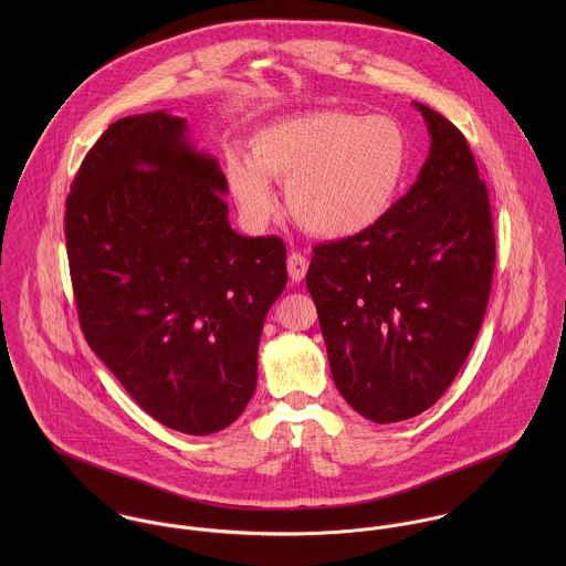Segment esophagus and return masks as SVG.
I'll use <instances>...</instances> for the list:
<instances>
[{
    "mask_svg": "<svg viewBox=\"0 0 566 566\" xmlns=\"http://www.w3.org/2000/svg\"><path fill=\"white\" fill-rule=\"evenodd\" d=\"M307 268H310V261H307L305 254L292 252V254L287 256V272H290L292 281L301 283V281L305 279V274H307Z\"/></svg>",
    "mask_w": 566,
    "mask_h": 566,
    "instance_id": "1",
    "label": "esophagus"
}]
</instances>
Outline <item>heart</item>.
Listing matches in <instances>:
<instances>
[{
	"mask_svg": "<svg viewBox=\"0 0 566 566\" xmlns=\"http://www.w3.org/2000/svg\"><path fill=\"white\" fill-rule=\"evenodd\" d=\"M248 155L227 161L229 187L252 227L276 213L270 178L287 182L292 216L310 233L346 240L395 209L409 169V142L388 115L318 108L261 126Z\"/></svg>",
	"mask_w": 566,
	"mask_h": 566,
	"instance_id": "heart-1",
	"label": "heart"
}]
</instances>
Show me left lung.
<instances>
[{
	"instance_id": "left-lung-1",
	"label": "left lung",
	"mask_w": 566,
	"mask_h": 566,
	"mask_svg": "<svg viewBox=\"0 0 566 566\" xmlns=\"http://www.w3.org/2000/svg\"><path fill=\"white\" fill-rule=\"evenodd\" d=\"M431 148L416 182L375 229L314 248L316 303L335 388L386 424L422 413L464 366L494 270L485 185L464 135L413 102Z\"/></svg>"
}]
</instances>
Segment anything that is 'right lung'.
<instances>
[{"instance_id":"obj_1","label":"right lung","mask_w":566,"mask_h":566,"mask_svg":"<svg viewBox=\"0 0 566 566\" xmlns=\"http://www.w3.org/2000/svg\"><path fill=\"white\" fill-rule=\"evenodd\" d=\"M227 191L187 119L155 111L104 130L65 211L91 350L142 409L189 436L240 418L263 321L287 285L285 243L235 233Z\"/></svg>"}]
</instances>
